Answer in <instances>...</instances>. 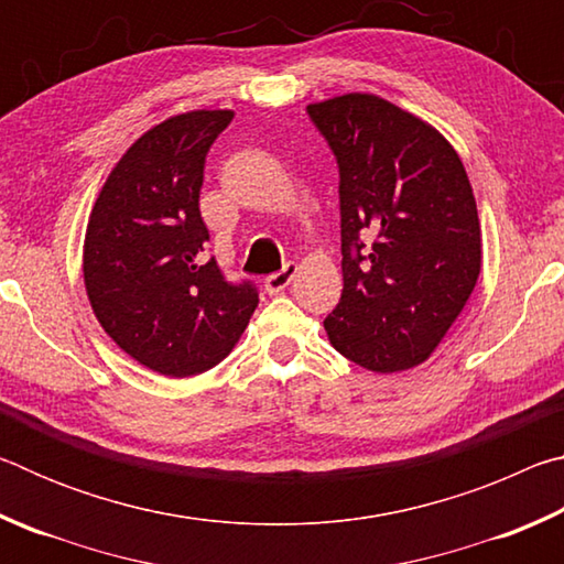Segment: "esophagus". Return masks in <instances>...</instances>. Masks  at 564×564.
<instances>
[{
  "label": "esophagus",
  "mask_w": 564,
  "mask_h": 564,
  "mask_svg": "<svg viewBox=\"0 0 564 564\" xmlns=\"http://www.w3.org/2000/svg\"><path fill=\"white\" fill-rule=\"evenodd\" d=\"M295 273H299V265H295V263H285V265H283V271H279V273H271L269 279L263 281V289H265V293L275 295V293H281V291L289 289L291 281L295 279Z\"/></svg>",
  "instance_id": "esophagus-1"
}]
</instances>
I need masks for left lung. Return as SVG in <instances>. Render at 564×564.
Returning a JSON list of instances; mask_svg holds the SVG:
<instances>
[{"label": "left lung", "instance_id": "8db88e82", "mask_svg": "<svg viewBox=\"0 0 564 564\" xmlns=\"http://www.w3.org/2000/svg\"><path fill=\"white\" fill-rule=\"evenodd\" d=\"M338 161L340 303L323 321L373 373L431 358L482 265L470 178L441 131L376 94L308 104Z\"/></svg>", "mask_w": 564, "mask_h": 564}]
</instances>
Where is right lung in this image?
<instances>
[{
  "label": "right lung",
  "mask_w": 564,
  "mask_h": 564,
  "mask_svg": "<svg viewBox=\"0 0 564 564\" xmlns=\"http://www.w3.org/2000/svg\"><path fill=\"white\" fill-rule=\"evenodd\" d=\"M231 119L228 109L186 111L133 141L101 186L84 238L94 316L123 352L169 378L221 362L259 305L251 281H226L204 256V164Z\"/></svg>",
  "instance_id": "obj_1"
}]
</instances>
